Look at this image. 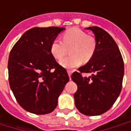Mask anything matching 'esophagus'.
Instances as JSON below:
<instances>
[{
    "mask_svg": "<svg viewBox=\"0 0 131 131\" xmlns=\"http://www.w3.org/2000/svg\"><path fill=\"white\" fill-rule=\"evenodd\" d=\"M67 72H68V74H69V79H71V71H70V70H68V71H67Z\"/></svg>",
    "mask_w": 131,
    "mask_h": 131,
    "instance_id": "esophagus-1",
    "label": "esophagus"
}]
</instances>
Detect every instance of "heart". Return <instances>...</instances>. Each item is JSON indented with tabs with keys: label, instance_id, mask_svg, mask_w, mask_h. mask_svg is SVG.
<instances>
[{
	"label": "heart",
	"instance_id": "heart-1",
	"mask_svg": "<svg viewBox=\"0 0 131 131\" xmlns=\"http://www.w3.org/2000/svg\"><path fill=\"white\" fill-rule=\"evenodd\" d=\"M69 48L70 55L61 60L60 64L67 69L75 68L82 60L87 62L93 58L97 48V41L84 31L72 28L63 34L62 40L55 38L52 42L50 52L54 59L60 60L67 53Z\"/></svg>",
	"mask_w": 131,
	"mask_h": 131
}]
</instances>
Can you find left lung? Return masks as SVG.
Here are the masks:
<instances>
[{
  "label": "left lung",
  "instance_id": "left-lung-1",
  "mask_svg": "<svg viewBox=\"0 0 131 131\" xmlns=\"http://www.w3.org/2000/svg\"><path fill=\"white\" fill-rule=\"evenodd\" d=\"M93 31L97 48L85 65L71 74L78 86L74 93L75 105L80 112L97 116L107 112L118 98L122 88L124 64L121 52L113 38L97 27L86 28ZM83 73H91L83 77Z\"/></svg>",
  "mask_w": 131,
  "mask_h": 131
}]
</instances>
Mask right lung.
I'll return each mask as SVG.
<instances>
[{
	"instance_id": "right-lung-1",
	"label": "right lung",
	"mask_w": 131,
	"mask_h": 131,
	"mask_svg": "<svg viewBox=\"0 0 131 131\" xmlns=\"http://www.w3.org/2000/svg\"><path fill=\"white\" fill-rule=\"evenodd\" d=\"M64 28L35 27L14 45L8 59V80L16 100L35 114L52 112L69 78L50 52L52 42Z\"/></svg>"
}]
</instances>
